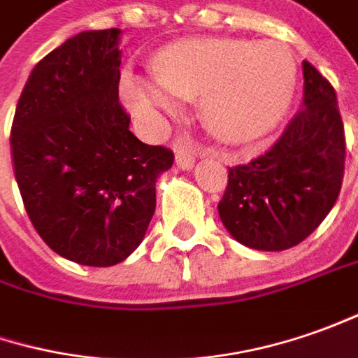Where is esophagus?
Here are the masks:
<instances>
[{
    "label": "esophagus",
    "mask_w": 358,
    "mask_h": 358,
    "mask_svg": "<svg viewBox=\"0 0 358 358\" xmlns=\"http://www.w3.org/2000/svg\"><path fill=\"white\" fill-rule=\"evenodd\" d=\"M176 164L180 170H192L196 164V155L188 146H178L176 148Z\"/></svg>",
    "instance_id": "34e87169"
}]
</instances>
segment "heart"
<instances>
[{"label":"heart","mask_w":358,"mask_h":358,"mask_svg":"<svg viewBox=\"0 0 358 358\" xmlns=\"http://www.w3.org/2000/svg\"><path fill=\"white\" fill-rule=\"evenodd\" d=\"M152 71L155 77L130 73L124 79L130 110L158 127L180 113V99H200L203 124L224 142L269 132L285 117L297 83L289 49L273 41L188 39L162 49Z\"/></svg>","instance_id":"b5f03b06"}]
</instances>
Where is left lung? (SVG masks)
I'll return each mask as SVG.
<instances>
[{
  "mask_svg": "<svg viewBox=\"0 0 358 358\" xmlns=\"http://www.w3.org/2000/svg\"><path fill=\"white\" fill-rule=\"evenodd\" d=\"M303 108L264 156L229 168L217 203L236 241L259 252L301 243L335 206L345 170V129L337 94L303 61Z\"/></svg>",
  "mask_w": 358,
  "mask_h": 358,
  "instance_id": "1",
  "label": "left lung"
}]
</instances>
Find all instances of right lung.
Masks as SVG:
<instances>
[{
    "instance_id": "add662e5",
    "label": "right lung",
    "mask_w": 358,
    "mask_h": 358,
    "mask_svg": "<svg viewBox=\"0 0 358 358\" xmlns=\"http://www.w3.org/2000/svg\"><path fill=\"white\" fill-rule=\"evenodd\" d=\"M120 29L83 31L33 67L11 127L27 216L61 257L120 264L155 216L156 180L174 162L141 142L118 103Z\"/></svg>"
}]
</instances>
